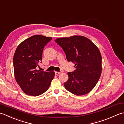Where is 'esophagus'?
Segmentation results:
<instances>
[{"mask_svg":"<svg viewBox=\"0 0 124 124\" xmlns=\"http://www.w3.org/2000/svg\"><path fill=\"white\" fill-rule=\"evenodd\" d=\"M60 73V72H55V75H58Z\"/></svg>","mask_w":124,"mask_h":124,"instance_id":"obj_1","label":"esophagus"}]
</instances>
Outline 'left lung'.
<instances>
[{
    "instance_id": "1",
    "label": "left lung",
    "mask_w": 124,
    "mask_h": 124,
    "mask_svg": "<svg viewBox=\"0 0 124 124\" xmlns=\"http://www.w3.org/2000/svg\"><path fill=\"white\" fill-rule=\"evenodd\" d=\"M55 42L64 50L68 62L75 64V70L69 72L66 89L76 95L88 94L95 87L102 72V57L99 49L82 36L58 38Z\"/></svg>"
}]
</instances>
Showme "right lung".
Returning a JSON list of instances; mask_svg holds the SVG:
<instances>
[{
    "instance_id": "1",
    "label": "right lung",
    "mask_w": 124,
    "mask_h": 124,
    "mask_svg": "<svg viewBox=\"0 0 124 124\" xmlns=\"http://www.w3.org/2000/svg\"><path fill=\"white\" fill-rule=\"evenodd\" d=\"M52 39L34 35L24 40L17 47L13 57L14 75L17 83L27 95L37 96L49 88L54 77V72L37 70L42 62L43 49Z\"/></svg>"
}]
</instances>
